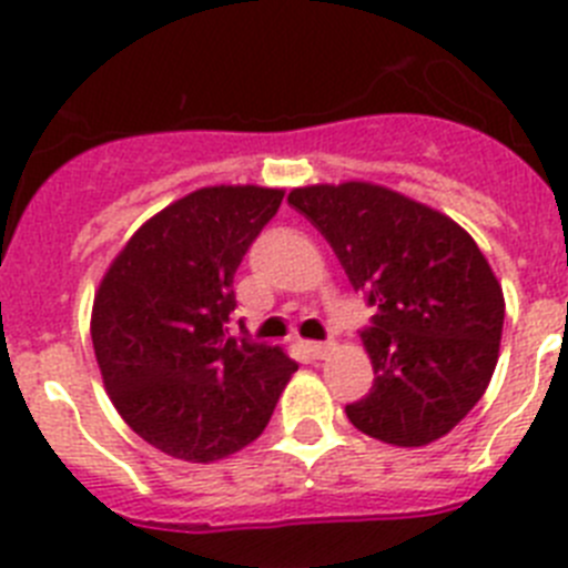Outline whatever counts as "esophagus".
<instances>
[{
  "label": "esophagus",
  "mask_w": 568,
  "mask_h": 568,
  "mask_svg": "<svg viewBox=\"0 0 568 568\" xmlns=\"http://www.w3.org/2000/svg\"><path fill=\"white\" fill-rule=\"evenodd\" d=\"M305 351H308L314 359H322V356H328L334 351V342H305Z\"/></svg>",
  "instance_id": "34e87169"
}]
</instances>
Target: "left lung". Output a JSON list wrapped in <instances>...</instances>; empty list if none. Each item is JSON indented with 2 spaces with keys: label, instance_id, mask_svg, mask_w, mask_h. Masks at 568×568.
Listing matches in <instances>:
<instances>
[{
  "label": "left lung",
  "instance_id": "left-lung-1",
  "mask_svg": "<svg viewBox=\"0 0 568 568\" xmlns=\"http://www.w3.org/2000/svg\"><path fill=\"white\" fill-rule=\"evenodd\" d=\"M347 280L373 308L362 331L373 387L345 413L356 430L396 447L447 436L487 390L504 331V294L458 223L373 186L294 189Z\"/></svg>",
  "mask_w": 568,
  "mask_h": 568
}]
</instances>
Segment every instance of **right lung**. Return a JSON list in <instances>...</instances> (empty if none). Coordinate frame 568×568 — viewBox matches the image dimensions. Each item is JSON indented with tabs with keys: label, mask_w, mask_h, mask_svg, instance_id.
<instances>
[{
	"label": "right lung",
	"mask_w": 568,
	"mask_h": 568,
	"mask_svg": "<svg viewBox=\"0 0 568 568\" xmlns=\"http://www.w3.org/2000/svg\"><path fill=\"white\" fill-rule=\"evenodd\" d=\"M283 203L280 189L209 186L132 234L93 305L112 405L138 436L209 464L252 444L296 362L229 334L234 272Z\"/></svg>",
	"instance_id": "1"
}]
</instances>
